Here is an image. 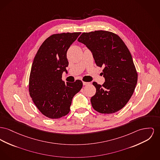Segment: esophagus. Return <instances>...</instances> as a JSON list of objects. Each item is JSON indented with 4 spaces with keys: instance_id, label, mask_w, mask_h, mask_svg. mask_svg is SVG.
Wrapping results in <instances>:
<instances>
[{
    "instance_id": "obj_1",
    "label": "esophagus",
    "mask_w": 160,
    "mask_h": 160,
    "mask_svg": "<svg viewBox=\"0 0 160 160\" xmlns=\"http://www.w3.org/2000/svg\"><path fill=\"white\" fill-rule=\"evenodd\" d=\"M83 85L86 86V85H89V82H83Z\"/></svg>"
}]
</instances>
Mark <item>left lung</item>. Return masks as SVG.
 I'll return each instance as SVG.
<instances>
[{
  "instance_id": "left-lung-1",
  "label": "left lung",
  "mask_w": 160,
  "mask_h": 160,
  "mask_svg": "<svg viewBox=\"0 0 160 160\" xmlns=\"http://www.w3.org/2000/svg\"><path fill=\"white\" fill-rule=\"evenodd\" d=\"M77 40L91 51L96 65L104 67L105 82L92 83L96 88L91 98L92 108L102 113L120 111L130 100L138 80L129 50L118 36L106 31L83 32Z\"/></svg>"
}]
</instances>
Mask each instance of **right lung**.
<instances>
[{"label":"right lung","instance_id":"obj_1","mask_svg":"<svg viewBox=\"0 0 160 160\" xmlns=\"http://www.w3.org/2000/svg\"><path fill=\"white\" fill-rule=\"evenodd\" d=\"M81 32L53 34L39 48L34 58L29 80L32 100L43 115L52 119L65 116L70 111L74 96L83 86L80 80L63 82L66 71L67 51Z\"/></svg>","mask_w":160,"mask_h":160}]
</instances>
